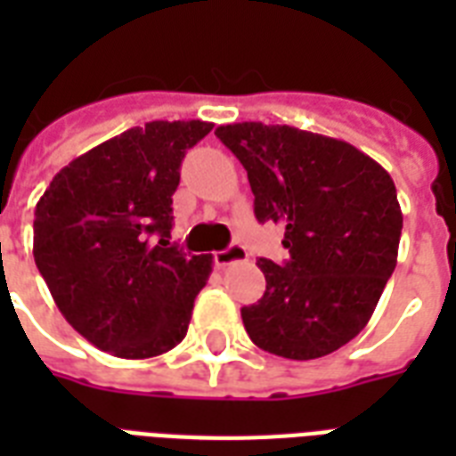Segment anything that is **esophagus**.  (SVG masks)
I'll return each instance as SVG.
<instances>
[{
	"mask_svg": "<svg viewBox=\"0 0 456 456\" xmlns=\"http://www.w3.org/2000/svg\"><path fill=\"white\" fill-rule=\"evenodd\" d=\"M243 260H248V250L243 248L241 243H232L224 250H217L215 253V265L217 267H227V265L234 263H243Z\"/></svg>",
	"mask_w": 456,
	"mask_h": 456,
	"instance_id": "34e87169",
	"label": "esophagus"
}]
</instances>
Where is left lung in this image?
Here are the masks:
<instances>
[{"instance_id":"left-lung-1","label":"left lung","mask_w":456,"mask_h":456,"mask_svg":"<svg viewBox=\"0 0 456 456\" xmlns=\"http://www.w3.org/2000/svg\"><path fill=\"white\" fill-rule=\"evenodd\" d=\"M248 172L256 217L284 227L289 263L260 257L267 289L246 305L250 340L286 360H317L367 326L397 265L403 210L393 179L343 139L291 125H220Z\"/></svg>"}]
</instances>
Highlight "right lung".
<instances>
[{
	"label": "right lung",
	"instance_id": "1",
	"mask_svg": "<svg viewBox=\"0 0 456 456\" xmlns=\"http://www.w3.org/2000/svg\"><path fill=\"white\" fill-rule=\"evenodd\" d=\"M213 123L153 120L56 172L35 208L32 256L75 331L123 360L182 343L213 256L170 243L186 149Z\"/></svg>",
	"mask_w": 456,
	"mask_h": 456
}]
</instances>
